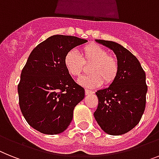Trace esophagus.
I'll return each instance as SVG.
<instances>
[{
	"mask_svg": "<svg viewBox=\"0 0 159 159\" xmlns=\"http://www.w3.org/2000/svg\"><path fill=\"white\" fill-rule=\"evenodd\" d=\"M93 93H94L93 91L89 90V89H85V94H86V95H91V94Z\"/></svg>",
	"mask_w": 159,
	"mask_h": 159,
	"instance_id": "1",
	"label": "esophagus"
}]
</instances>
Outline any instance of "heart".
I'll list each match as a JSON object with an SVG mask.
<instances>
[{
  "label": "heart",
  "mask_w": 159,
  "mask_h": 159,
  "mask_svg": "<svg viewBox=\"0 0 159 159\" xmlns=\"http://www.w3.org/2000/svg\"><path fill=\"white\" fill-rule=\"evenodd\" d=\"M64 64L69 74L80 77L90 65L91 74L79 80L80 84L88 88H97L104 82L111 84L119 73V61L106 48L97 44H89L81 49V56L76 51L70 50L64 57Z\"/></svg>",
  "instance_id": "heart-1"
}]
</instances>
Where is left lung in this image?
Wrapping results in <instances>:
<instances>
[{
    "label": "left lung",
    "instance_id": "obj_1",
    "mask_svg": "<svg viewBox=\"0 0 159 159\" xmlns=\"http://www.w3.org/2000/svg\"><path fill=\"white\" fill-rule=\"evenodd\" d=\"M96 41L112 49L119 61V73L109 88L96 92L98 98L94 117L107 134L129 132L141 120L146 104L145 72L136 56L121 44L109 40Z\"/></svg>",
    "mask_w": 159,
    "mask_h": 159
}]
</instances>
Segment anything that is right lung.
I'll return each instance as SVG.
<instances>
[{"instance_id": "1", "label": "right lung", "mask_w": 159, "mask_h": 159, "mask_svg": "<svg viewBox=\"0 0 159 159\" xmlns=\"http://www.w3.org/2000/svg\"><path fill=\"white\" fill-rule=\"evenodd\" d=\"M88 40L54 35L30 53L18 84V102L27 124L38 132L55 135L70 125L73 111L84 98L64 64L65 55Z\"/></svg>"}]
</instances>
